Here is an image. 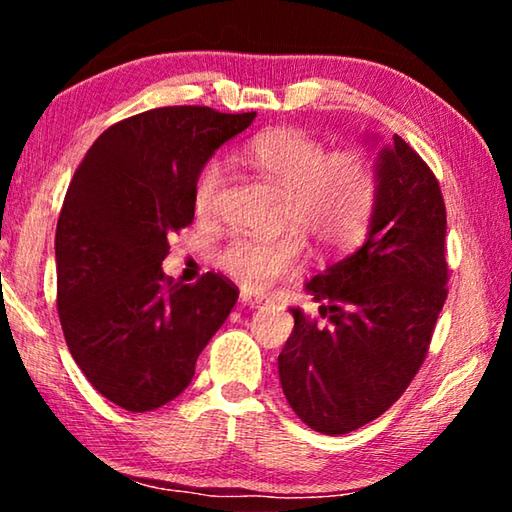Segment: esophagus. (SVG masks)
Masks as SVG:
<instances>
[{
  "label": "esophagus",
  "instance_id": "esophagus-1",
  "mask_svg": "<svg viewBox=\"0 0 512 512\" xmlns=\"http://www.w3.org/2000/svg\"><path fill=\"white\" fill-rule=\"evenodd\" d=\"M241 305H248V307H253V309H259V307L268 305V300L262 298V296H253V293H241Z\"/></svg>",
  "mask_w": 512,
  "mask_h": 512
}]
</instances>
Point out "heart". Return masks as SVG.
<instances>
[{
  "instance_id": "heart-1",
  "label": "heart",
  "mask_w": 512,
  "mask_h": 512,
  "mask_svg": "<svg viewBox=\"0 0 512 512\" xmlns=\"http://www.w3.org/2000/svg\"><path fill=\"white\" fill-rule=\"evenodd\" d=\"M241 162L280 189V225L293 228L277 237H237L223 248L219 264L246 289H266L291 277L305 259V241L325 255L357 246L375 216L377 178L366 155L329 151L298 128L268 131L241 149ZM223 167L212 158L198 171L194 210L212 219L219 207Z\"/></svg>"
}]
</instances>
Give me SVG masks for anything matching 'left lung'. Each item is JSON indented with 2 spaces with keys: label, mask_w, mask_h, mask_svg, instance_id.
<instances>
[{
  "label": "left lung",
  "mask_w": 512,
  "mask_h": 512,
  "mask_svg": "<svg viewBox=\"0 0 512 512\" xmlns=\"http://www.w3.org/2000/svg\"><path fill=\"white\" fill-rule=\"evenodd\" d=\"M366 244L307 284L320 318L277 357L282 391L314 431L339 436L391 409L427 359L447 300V212L429 164L400 135L381 151Z\"/></svg>",
  "instance_id": "obj_1"
}]
</instances>
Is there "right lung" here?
Returning a JSON list of instances; mask_svg holds the SVG:
<instances>
[{"label":"right lung","instance_id":"1","mask_svg":"<svg viewBox=\"0 0 512 512\" xmlns=\"http://www.w3.org/2000/svg\"><path fill=\"white\" fill-rule=\"evenodd\" d=\"M257 112L153 108L121 119L90 146L56 225V307L67 348L97 391L121 409L155 411L194 377L198 354L239 289L205 273H162L169 235L194 221L203 164Z\"/></svg>","mask_w":512,"mask_h":512}]
</instances>
